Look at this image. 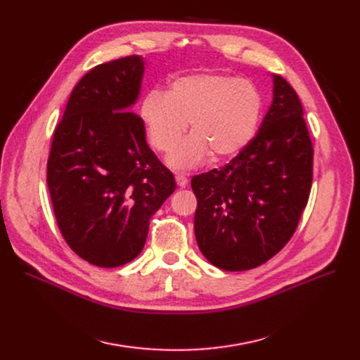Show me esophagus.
Returning a JSON list of instances; mask_svg holds the SVG:
<instances>
[{"label": "esophagus", "mask_w": 360, "mask_h": 360, "mask_svg": "<svg viewBox=\"0 0 360 360\" xmlns=\"http://www.w3.org/2000/svg\"><path fill=\"white\" fill-rule=\"evenodd\" d=\"M175 179H176V184H178V186H181V188H185V186L188 185V178H186L185 175H181V174H178V175L175 176Z\"/></svg>", "instance_id": "esophagus-1"}]
</instances>
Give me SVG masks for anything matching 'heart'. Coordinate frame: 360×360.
<instances>
[{
    "instance_id": "1",
    "label": "heart",
    "mask_w": 360,
    "mask_h": 360,
    "mask_svg": "<svg viewBox=\"0 0 360 360\" xmlns=\"http://www.w3.org/2000/svg\"><path fill=\"white\" fill-rule=\"evenodd\" d=\"M262 110L258 90L224 74H191L175 79L166 93L148 91L140 106L146 134L159 151H167L187 122L193 134L167 156L175 169H191L236 158L254 139Z\"/></svg>"
}]
</instances>
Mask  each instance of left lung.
<instances>
[{
    "label": "left lung",
    "instance_id": "8db88e82",
    "mask_svg": "<svg viewBox=\"0 0 360 360\" xmlns=\"http://www.w3.org/2000/svg\"><path fill=\"white\" fill-rule=\"evenodd\" d=\"M273 102L251 143L191 179L198 248L226 271L255 269L295 233L312 185L314 148L293 87L273 74Z\"/></svg>",
    "mask_w": 360,
    "mask_h": 360
}]
</instances>
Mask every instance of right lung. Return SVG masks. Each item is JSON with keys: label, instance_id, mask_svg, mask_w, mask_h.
I'll return each instance as SVG.
<instances>
[{"label": "right lung", "instance_id": "right-lung-1", "mask_svg": "<svg viewBox=\"0 0 360 360\" xmlns=\"http://www.w3.org/2000/svg\"><path fill=\"white\" fill-rule=\"evenodd\" d=\"M143 74L140 55L91 68L53 132L46 182L56 223L68 247L98 267L141 252L150 217L176 188L131 112Z\"/></svg>", "mask_w": 360, "mask_h": 360}]
</instances>
